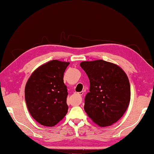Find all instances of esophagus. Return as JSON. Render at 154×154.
<instances>
[{"label": "esophagus", "instance_id": "obj_1", "mask_svg": "<svg viewBox=\"0 0 154 154\" xmlns=\"http://www.w3.org/2000/svg\"><path fill=\"white\" fill-rule=\"evenodd\" d=\"M78 95H79V96H80V97H82V96H83V94H84V92H79V93L77 94Z\"/></svg>", "mask_w": 154, "mask_h": 154}]
</instances>
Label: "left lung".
<instances>
[{
    "mask_svg": "<svg viewBox=\"0 0 154 154\" xmlns=\"http://www.w3.org/2000/svg\"><path fill=\"white\" fill-rule=\"evenodd\" d=\"M80 66L90 80L84 110L101 127L111 125L125 113L130 101V85L125 72L104 60L82 62Z\"/></svg>",
    "mask_w": 154,
    "mask_h": 154,
    "instance_id": "left-lung-1",
    "label": "left lung"
}]
</instances>
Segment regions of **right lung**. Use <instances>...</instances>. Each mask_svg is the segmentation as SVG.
I'll return each instance as SVG.
<instances>
[{"label": "right lung", "mask_w": 154, "mask_h": 154, "mask_svg": "<svg viewBox=\"0 0 154 154\" xmlns=\"http://www.w3.org/2000/svg\"><path fill=\"white\" fill-rule=\"evenodd\" d=\"M68 62L52 60L38 68L26 83L25 101L29 113L42 125L52 127L68 112L64 73Z\"/></svg>", "instance_id": "right-lung-1"}]
</instances>
